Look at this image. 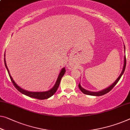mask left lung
<instances>
[{"label": "left lung", "mask_w": 130, "mask_h": 130, "mask_svg": "<svg viewBox=\"0 0 130 130\" xmlns=\"http://www.w3.org/2000/svg\"><path fill=\"white\" fill-rule=\"evenodd\" d=\"M124 51H125V45H124ZM125 66H126V58H125V56H124V66H123V71H122L121 74L119 75V76L118 77V78L115 80V82H114L113 84L110 85V86H108V88L104 89H103L102 90L99 91V92H90V91L87 90L83 88L81 86L80 83H79V84L78 85L79 89H80L81 91H82V92L84 93V94H88V95H90V96H100L104 95V94L107 93L108 92H109L112 89H113L114 87L115 86V85L117 84V82H119L121 76H122V75H123L124 72V71H125Z\"/></svg>", "instance_id": "left-lung-1"}]
</instances>
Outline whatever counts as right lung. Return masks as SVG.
Returning a JSON list of instances; mask_svg holds the SVG:
<instances>
[{
    "instance_id": "1",
    "label": "right lung",
    "mask_w": 130,
    "mask_h": 130,
    "mask_svg": "<svg viewBox=\"0 0 130 130\" xmlns=\"http://www.w3.org/2000/svg\"><path fill=\"white\" fill-rule=\"evenodd\" d=\"M4 61H5V67H6V68L7 72H8L10 78L11 82H12L15 88H16L19 91V92L22 93V94H25V95L30 97V98L37 99H40V100L46 99H48L49 98H50V97L53 96L54 94H55V93L57 92L58 88V87L59 86L60 82H61V78L62 77L63 75H64L65 72H66L65 68H63L61 69V71H60L59 73V75H58V76L57 80V81H56L55 85H54V86L51 89L48 90L47 91H45V92H29V91L23 89L21 88L20 86H19L18 85L15 84V82H14V80L13 79L12 77L11 76L10 73L8 69V68H7V67L6 62L5 53V58H4Z\"/></svg>"
}]
</instances>
